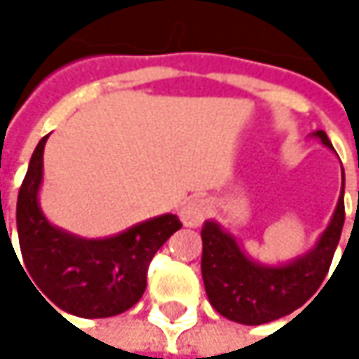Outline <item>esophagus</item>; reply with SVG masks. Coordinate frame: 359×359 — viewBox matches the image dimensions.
<instances>
[{
    "label": "esophagus",
    "instance_id": "34e87169",
    "mask_svg": "<svg viewBox=\"0 0 359 359\" xmlns=\"http://www.w3.org/2000/svg\"><path fill=\"white\" fill-rule=\"evenodd\" d=\"M208 214H210V203L201 197H193L184 201L179 210V218L184 226H199L208 218Z\"/></svg>",
    "mask_w": 359,
    "mask_h": 359
}]
</instances>
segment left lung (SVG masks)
<instances>
[{
    "label": "left lung",
    "instance_id": "left-lung-1",
    "mask_svg": "<svg viewBox=\"0 0 359 359\" xmlns=\"http://www.w3.org/2000/svg\"><path fill=\"white\" fill-rule=\"evenodd\" d=\"M332 149L324 130L312 133ZM343 170V168H341ZM328 226L310 251L285 264H264L250 257L235 235L216 220H205L201 229V276L210 304L218 314L239 324H264L283 318L302 308L323 285L345 222V172Z\"/></svg>",
    "mask_w": 359,
    "mask_h": 359
}]
</instances>
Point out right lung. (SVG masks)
<instances>
[{
	"instance_id": "obj_1",
	"label": "right lung",
	"mask_w": 359,
	"mask_h": 359,
	"mask_svg": "<svg viewBox=\"0 0 359 359\" xmlns=\"http://www.w3.org/2000/svg\"><path fill=\"white\" fill-rule=\"evenodd\" d=\"M45 141L47 137L33 151L16 203L27 272L55 312L64 310L79 318L122 314L141 299L147 287V266L180 229L179 218L162 214L104 239L79 237L51 224L39 203Z\"/></svg>"
}]
</instances>
